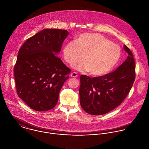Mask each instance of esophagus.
I'll list each match as a JSON object with an SVG mask.
<instances>
[{"label": "esophagus", "mask_w": 149, "mask_h": 149, "mask_svg": "<svg viewBox=\"0 0 149 149\" xmlns=\"http://www.w3.org/2000/svg\"><path fill=\"white\" fill-rule=\"evenodd\" d=\"M71 77L73 78H76L78 77V74L76 72H73L71 74Z\"/></svg>", "instance_id": "1"}]
</instances>
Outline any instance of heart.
<instances>
[{
    "instance_id": "b5f03b06",
    "label": "heart",
    "mask_w": 149,
    "mask_h": 149,
    "mask_svg": "<svg viewBox=\"0 0 149 149\" xmlns=\"http://www.w3.org/2000/svg\"><path fill=\"white\" fill-rule=\"evenodd\" d=\"M64 60L71 66L82 61L77 66L91 75L100 76L107 73L118 61L120 46L104 36L96 33H85L76 40L68 42L63 49Z\"/></svg>"
}]
</instances>
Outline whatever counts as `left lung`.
I'll use <instances>...</instances> for the list:
<instances>
[{
    "label": "left lung",
    "mask_w": 149,
    "mask_h": 149,
    "mask_svg": "<svg viewBox=\"0 0 149 149\" xmlns=\"http://www.w3.org/2000/svg\"><path fill=\"white\" fill-rule=\"evenodd\" d=\"M127 60L116 70L103 76L80 77L79 100L82 108L92 115H103L117 107L130 93L135 79V62L125 45Z\"/></svg>",
    "instance_id": "obj_1"
}]
</instances>
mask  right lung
I'll list each match as a JSON object with an SVG mask.
<instances>
[{"label":"right lung","instance_id":"obj_1","mask_svg":"<svg viewBox=\"0 0 149 149\" xmlns=\"http://www.w3.org/2000/svg\"><path fill=\"white\" fill-rule=\"evenodd\" d=\"M68 34L64 29H43L28 38L18 52L14 68L17 93L35 111L54 108L69 78L71 70L56 56Z\"/></svg>","mask_w":149,"mask_h":149}]
</instances>
